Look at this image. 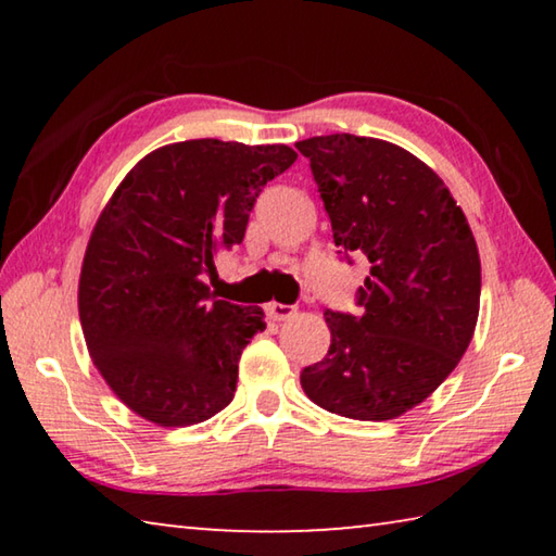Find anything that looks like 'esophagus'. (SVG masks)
Returning a JSON list of instances; mask_svg holds the SVG:
<instances>
[{
    "mask_svg": "<svg viewBox=\"0 0 556 556\" xmlns=\"http://www.w3.org/2000/svg\"><path fill=\"white\" fill-rule=\"evenodd\" d=\"M267 314H269V318H275V321H287V318L296 316V306L277 304V301H271V304H267Z\"/></svg>",
    "mask_w": 556,
    "mask_h": 556,
    "instance_id": "34e87169",
    "label": "esophagus"
}]
</instances>
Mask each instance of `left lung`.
Returning <instances> with one entry per match:
<instances>
[{
	"label": "left lung",
	"instance_id": "8db88e82",
	"mask_svg": "<svg viewBox=\"0 0 556 556\" xmlns=\"http://www.w3.org/2000/svg\"><path fill=\"white\" fill-rule=\"evenodd\" d=\"M296 149L312 162L336 248L370 262L361 312H324L331 348L301 370V388L341 417L394 419L448 378L473 338L476 238L444 181L407 149L355 135Z\"/></svg>",
	"mask_w": 556,
	"mask_h": 556
}]
</instances>
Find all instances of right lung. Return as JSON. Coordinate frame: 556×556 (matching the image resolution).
Returning <instances> with one entry per match:
<instances>
[{
	"label": "right lung",
	"mask_w": 556,
	"mask_h": 556,
	"mask_svg": "<svg viewBox=\"0 0 556 556\" xmlns=\"http://www.w3.org/2000/svg\"><path fill=\"white\" fill-rule=\"evenodd\" d=\"M294 162L287 144L188 139L137 162L102 208L83 257L80 326L96 368L139 417L191 427L232 402L265 312L215 299L203 279Z\"/></svg>",
	"instance_id": "obj_1"
}]
</instances>
